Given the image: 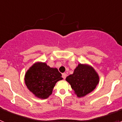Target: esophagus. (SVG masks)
<instances>
[{"mask_svg": "<svg viewBox=\"0 0 122 122\" xmlns=\"http://www.w3.org/2000/svg\"><path fill=\"white\" fill-rule=\"evenodd\" d=\"M66 77V73H63V74H62V77H63V78L64 79H65Z\"/></svg>", "mask_w": 122, "mask_h": 122, "instance_id": "obj_1", "label": "esophagus"}]
</instances>
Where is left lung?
I'll return each instance as SVG.
<instances>
[{
	"instance_id": "obj_1",
	"label": "left lung",
	"mask_w": 122,
	"mask_h": 122,
	"mask_svg": "<svg viewBox=\"0 0 122 122\" xmlns=\"http://www.w3.org/2000/svg\"><path fill=\"white\" fill-rule=\"evenodd\" d=\"M66 81L78 97H82L93 91L99 82L97 72L87 65L79 64L73 74L69 75Z\"/></svg>"
}]
</instances>
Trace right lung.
I'll list each match as a JSON object with an SVG mask.
<instances>
[{"instance_id": "obj_1", "label": "right lung", "mask_w": 122, "mask_h": 122, "mask_svg": "<svg viewBox=\"0 0 122 122\" xmlns=\"http://www.w3.org/2000/svg\"><path fill=\"white\" fill-rule=\"evenodd\" d=\"M62 74L45 63L33 65L25 75V83L36 97L45 99L51 95L56 82L62 80Z\"/></svg>"}]
</instances>
